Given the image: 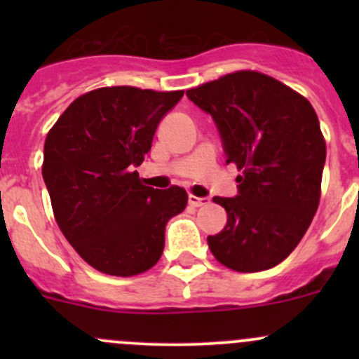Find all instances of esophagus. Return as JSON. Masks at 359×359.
Segmentation results:
<instances>
[{
	"label": "esophagus",
	"instance_id": "esophagus-1",
	"mask_svg": "<svg viewBox=\"0 0 359 359\" xmlns=\"http://www.w3.org/2000/svg\"><path fill=\"white\" fill-rule=\"evenodd\" d=\"M210 203V200L208 198H198V196H194V194H189V205L191 206H203V205H208Z\"/></svg>",
	"mask_w": 359,
	"mask_h": 359
}]
</instances>
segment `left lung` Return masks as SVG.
Returning <instances> with one entry per match:
<instances>
[{
	"label": "left lung",
	"instance_id": "1",
	"mask_svg": "<svg viewBox=\"0 0 359 359\" xmlns=\"http://www.w3.org/2000/svg\"><path fill=\"white\" fill-rule=\"evenodd\" d=\"M219 126L240 194L213 201L227 224L208 236L222 266L257 273L287 259L306 234L321 196L327 144L316 111L290 86L257 71H236L187 90Z\"/></svg>",
	"mask_w": 359,
	"mask_h": 359
}]
</instances>
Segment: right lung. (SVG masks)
Returning a JSON list of instances; mask_svg holds the SVG:
<instances>
[{
  "label": "right lung",
  "mask_w": 359,
  "mask_h": 359,
  "mask_svg": "<svg viewBox=\"0 0 359 359\" xmlns=\"http://www.w3.org/2000/svg\"><path fill=\"white\" fill-rule=\"evenodd\" d=\"M182 95L104 86L78 97L46 135L41 172L53 215L72 248L100 273L149 271L165 248L166 222L186 208V189L144 186L135 170Z\"/></svg>",
  "instance_id": "right-lung-1"
}]
</instances>
